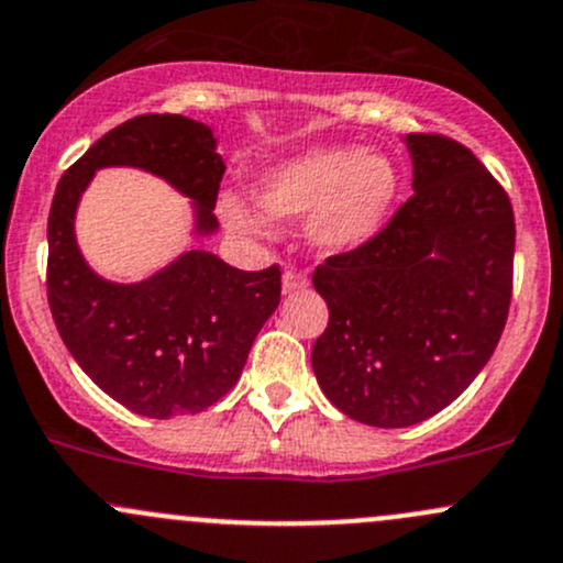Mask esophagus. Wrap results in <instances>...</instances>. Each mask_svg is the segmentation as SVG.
<instances>
[{
  "label": "esophagus",
  "mask_w": 563,
  "mask_h": 563,
  "mask_svg": "<svg viewBox=\"0 0 563 563\" xmlns=\"http://www.w3.org/2000/svg\"><path fill=\"white\" fill-rule=\"evenodd\" d=\"M306 287H309V276H306L303 271H298V268L284 271V276H282L284 292L292 295V292H300V289H306Z\"/></svg>",
  "instance_id": "1"
}]
</instances>
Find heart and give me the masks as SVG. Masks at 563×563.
<instances>
[{"instance_id":"b5f03b06","label":"heart","mask_w":563,"mask_h":563,"mask_svg":"<svg viewBox=\"0 0 563 563\" xmlns=\"http://www.w3.org/2000/svg\"><path fill=\"white\" fill-rule=\"evenodd\" d=\"M398 195V173L379 152L317 148L276 170L254 187L257 206L274 219H306V233L322 252H350L374 239ZM222 222L239 235H265L268 219L239 197L219 202Z\"/></svg>"}]
</instances>
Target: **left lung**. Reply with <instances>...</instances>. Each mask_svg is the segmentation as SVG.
Wrapping results in <instances>:
<instances>
[{"label":"left lung","instance_id":"left-lung-1","mask_svg":"<svg viewBox=\"0 0 563 563\" xmlns=\"http://www.w3.org/2000/svg\"><path fill=\"white\" fill-rule=\"evenodd\" d=\"M415 195L352 252L317 265L330 320L311 350L346 417L407 428L455 401L494 355L512 300L515 217L453 137L407 135Z\"/></svg>","mask_w":563,"mask_h":563}]
</instances>
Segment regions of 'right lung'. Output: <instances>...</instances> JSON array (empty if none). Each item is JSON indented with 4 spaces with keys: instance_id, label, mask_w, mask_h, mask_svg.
I'll return each instance as SVG.
<instances>
[{
    "instance_id": "right-lung-1",
    "label": "right lung",
    "mask_w": 563,
    "mask_h": 563,
    "mask_svg": "<svg viewBox=\"0 0 563 563\" xmlns=\"http://www.w3.org/2000/svg\"><path fill=\"white\" fill-rule=\"evenodd\" d=\"M141 167L195 202V233L213 217L224 162L211 126L146 113L102 135L56 187L48 213V306L56 330L100 390L135 415L167 420L213 407L239 382L282 298V271H239L192 249L137 284L100 279L75 241V208L100 167Z\"/></svg>"
}]
</instances>
